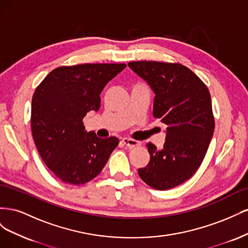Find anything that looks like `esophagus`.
<instances>
[{
    "label": "esophagus",
    "mask_w": 248,
    "mask_h": 248,
    "mask_svg": "<svg viewBox=\"0 0 248 248\" xmlns=\"http://www.w3.org/2000/svg\"><path fill=\"white\" fill-rule=\"evenodd\" d=\"M122 142L126 147H128V148H134V147L140 146V141H138L136 140H131V139H126L125 138V139L122 140Z\"/></svg>",
    "instance_id": "1"
}]
</instances>
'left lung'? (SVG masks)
I'll list each match as a JSON object with an SVG mask.
<instances>
[{
    "label": "left lung",
    "mask_w": 248,
    "mask_h": 248,
    "mask_svg": "<svg viewBox=\"0 0 248 248\" xmlns=\"http://www.w3.org/2000/svg\"><path fill=\"white\" fill-rule=\"evenodd\" d=\"M128 66L152 88L153 116L168 126L161 150L146 145L150 161L139 175L152 188L168 190L190 179L205 158L215 126L211 96L182 64L138 61Z\"/></svg>",
    "instance_id": "left-lung-1"
}]
</instances>
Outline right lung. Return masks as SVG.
Wrapping results in <instances>:
<instances>
[{
    "label": "right lung",
    "instance_id": "obj_1",
    "mask_svg": "<svg viewBox=\"0 0 248 248\" xmlns=\"http://www.w3.org/2000/svg\"><path fill=\"white\" fill-rule=\"evenodd\" d=\"M126 64H79L50 71L32 98L31 129L46 167L62 182L91 181L119 144L116 137L87 132L84 117L100 108V93Z\"/></svg>",
    "mask_w": 248,
    "mask_h": 248
}]
</instances>
